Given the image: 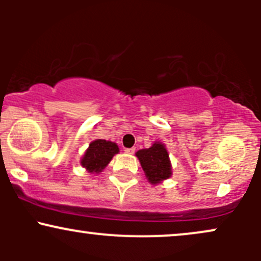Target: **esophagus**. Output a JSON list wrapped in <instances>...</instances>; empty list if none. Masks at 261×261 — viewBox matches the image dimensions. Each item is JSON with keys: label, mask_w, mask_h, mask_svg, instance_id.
I'll return each instance as SVG.
<instances>
[{"label": "esophagus", "mask_w": 261, "mask_h": 261, "mask_svg": "<svg viewBox=\"0 0 261 261\" xmlns=\"http://www.w3.org/2000/svg\"><path fill=\"white\" fill-rule=\"evenodd\" d=\"M135 151H136V148L133 147V148H125V153L127 154H134Z\"/></svg>", "instance_id": "34e87169"}]
</instances>
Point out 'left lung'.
Segmentation results:
<instances>
[{
	"instance_id": "1",
	"label": "left lung",
	"mask_w": 261,
	"mask_h": 261,
	"mask_svg": "<svg viewBox=\"0 0 261 261\" xmlns=\"http://www.w3.org/2000/svg\"><path fill=\"white\" fill-rule=\"evenodd\" d=\"M146 178L151 184H160L172 175V164L166 146L162 142H153L149 148L136 152Z\"/></svg>"
}]
</instances>
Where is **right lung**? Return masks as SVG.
<instances>
[{
	"label": "right lung",
	"mask_w": 261,
	"mask_h": 261,
	"mask_svg": "<svg viewBox=\"0 0 261 261\" xmlns=\"http://www.w3.org/2000/svg\"><path fill=\"white\" fill-rule=\"evenodd\" d=\"M116 153H119V147L115 142L107 140L92 141L81 160V166L89 173H100Z\"/></svg>",
	"instance_id": "add662e5"
}]
</instances>
